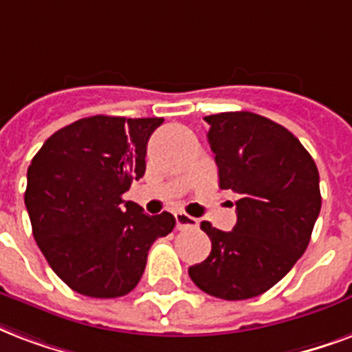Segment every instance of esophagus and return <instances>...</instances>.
<instances>
[{
    "instance_id": "obj_1",
    "label": "esophagus",
    "mask_w": 352,
    "mask_h": 352,
    "mask_svg": "<svg viewBox=\"0 0 352 352\" xmlns=\"http://www.w3.org/2000/svg\"><path fill=\"white\" fill-rule=\"evenodd\" d=\"M175 221H177V229H195L199 221L192 216H188L186 212H175Z\"/></svg>"
}]
</instances>
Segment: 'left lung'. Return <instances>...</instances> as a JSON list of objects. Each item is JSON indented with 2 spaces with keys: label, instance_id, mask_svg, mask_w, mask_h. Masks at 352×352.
<instances>
[{
  "label": "left lung",
  "instance_id": "left-lung-1",
  "mask_svg": "<svg viewBox=\"0 0 352 352\" xmlns=\"http://www.w3.org/2000/svg\"><path fill=\"white\" fill-rule=\"evenodd\" d=\"M219 188L240 195L229 232L201 223L212 251L188 275L205 294L241 301L264 294L307 251L321 210L318 166L288 129L253 112L206 116Z\"/></svg>",
  "mask_w": 352,
  "mask_h": 352
}]
</instances>
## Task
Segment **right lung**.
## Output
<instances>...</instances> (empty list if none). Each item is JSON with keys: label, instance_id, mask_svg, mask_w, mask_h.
<instances>
[{"label": "right lung", "instance_id": "right-lung-1", "mask_svg": "<svg viewBox=\"0 0 352 352\" xmlns=\"http://www.w3.org/2000/svg\"><path fill=\"white\" fill-rule=\"evenodd\" d=\"M162 118L90 116L58 129L27 170L25 206L51 270L96 299L127 295L142 278L170 212L149 216L122 195L146 173L147 142Z\"/></svg>", "mask_w": 352, "mask_h": 352}]
</instances>
